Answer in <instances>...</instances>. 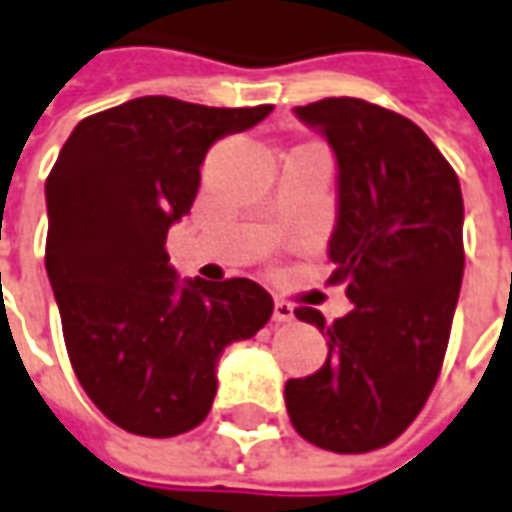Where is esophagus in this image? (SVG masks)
<instances>
[{
    "label": "esophagus",
    "instance_id": "1",
    "mask_svg": "<svg viewBox=\"0 0 512 512\" xmlns=\"http://www.w3.org/2000/svg\"><path fill=\"white\" fill-rule=\"evenodd\" d=\"M274 322H291L294 319V305L285 300H274V314H271Z\"/></svg>",
    "mask_w": 512,
    "mask_h": 512
}]
</instances>
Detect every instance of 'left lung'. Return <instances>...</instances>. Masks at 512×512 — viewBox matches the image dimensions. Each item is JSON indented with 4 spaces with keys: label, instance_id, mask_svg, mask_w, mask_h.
<instances>
[{
    "label": "left lung",
    "instance_id": "obj_1",
    "mask_svg": "<svg viewBox=\"0 0 512 512\" xmlns=\"http://www.w3.org/2000/svg\"><path fill=\"white\" fill-rule=\"evenodd\" d=\"M294 114L336 154L330 283L356 308L330 325L294 311L328 336V361L285 384V409L308 443L364 454L409 429L443 367L465 269L460 179L412 120L375 103L325 97Z\"/></svg>",
    "mask_w": 512,
    "mask_h": 512
}]
</instances>
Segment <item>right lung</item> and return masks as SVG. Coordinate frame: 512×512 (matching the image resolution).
<instances>
[{"instance_id":"right-lung-1","label":"right lung","mask_w":512,"mask_h":512,"mask_svg":"<svg viewBox=\"0 0 512 512\" xmlns=\"http://www.w3.org/2000/svg\"><path fill=\"white\" fill-rule=\"evenodd\" d=\"M271 109L137 97L75 125L47 176L44 260L66 353L92 403L131 434L196 429L221 353L271 319L274 302L255 280L182 283L165 249L212 142Z\"/></svg>"}]
</instances>
